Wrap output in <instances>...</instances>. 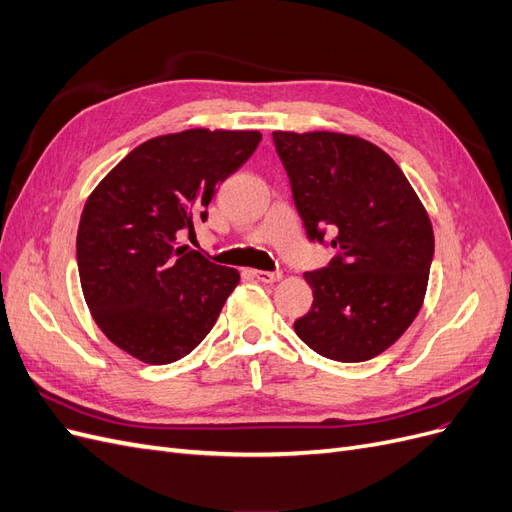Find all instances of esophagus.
<instances>
[{"mask_svg": "<svg viewBox=\"0 0 512 512\" xmlns=\"http://www.w3.org/2000/svg\"><path fill=\"white\" fill-rule=\"evenodd\" d=\"M254 277L262 284H275L282 280V273L280 271H254Z\"/></svg>", "mask_w": 512, "mask_h": 512, "instance_id": "obj_1", "label": "esophagus"}]
</instances>
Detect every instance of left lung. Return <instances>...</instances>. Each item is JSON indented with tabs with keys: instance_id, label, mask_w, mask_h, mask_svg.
<instances>
[{
	"instance_id": "obj_1",
	"label": "left lung",
	"mask_w": 512,
	"mask_h": 512,
	"mask_svg": "<svg viewBox=\"0 0 512 512\" xmlns=\"http://www.w3.org/2000/svg\"><path fill=\"white\" fill-rule=\"evenodd\" d=\"M307 237L333 232L337 256L305 273L312 309L294 331L314 352L361 363L391 348L421 312L433 228L395 160L361 136L273 132Z\"/></svg>"
}]
</instances>
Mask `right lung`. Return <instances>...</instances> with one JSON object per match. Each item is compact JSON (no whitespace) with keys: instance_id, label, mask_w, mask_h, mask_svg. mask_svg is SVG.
Instances as JSON below:
<instances>
[{"instance_id":"right-lung-1","label":"right lung","mask_w":512,"mask_h":512,"mask_svg":"<svg viewBox=\"0 0 512 512\" xmlns=\"http://www.w3.org/2000/svg\"><path fill=\"white\" fill-rule=\"evenodd\" d=\"M258 130L194 128L149 138L89 194L76 232L83 297L100 331L134 359L166 365L213 329L239 271L181 245Z\"/></svg>"}]
</instances>
